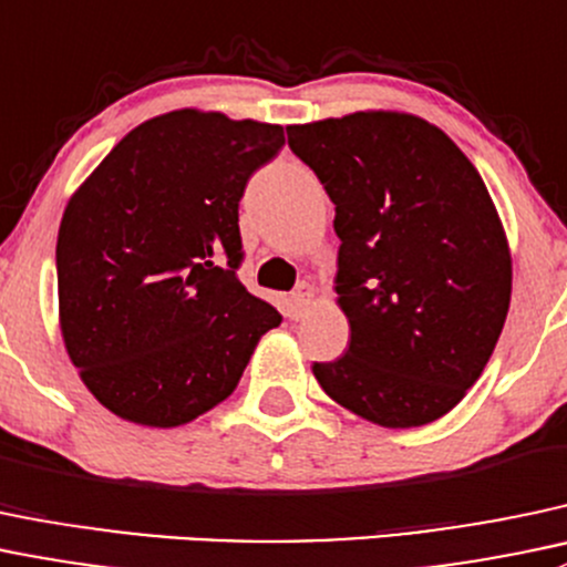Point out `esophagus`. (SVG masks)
Wrapping results in <instances>:
<instances>
[{
    "instance_id": "obj_1",
    "label": "esophagus",
    "mask_w": 567,
    "mask_h": 567,
    "mask_svg": "<svg viewBox=\"0 0 567 567\" xmlns=\"http://www.w3.org/2000/svg\"><path fill=\"white\" fill-rule=\"evenodd\" d=\"M309 303H312V288H309V285H299V288L290 293V318L299 320L309 309Z\"/></svg>"
}]
</instances>
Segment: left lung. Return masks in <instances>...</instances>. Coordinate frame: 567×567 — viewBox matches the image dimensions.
Segmentation results:
<instances>
[{"instance_id":"obj_1","label":"left lung","mask_w":567,"mask_h":567,"mask_svg":"<svg viewBox=\"0 0 567 567\" xmlns=\"http://www.w3.org/2000/svg\"><path fill=\"white\" fill-rule=\"evenodd\" d=\"M337 206V303L350 348L312 372L385 429L443 419L492 359L511 303V247L484 178L440 127L399 111L290 124Z\"/></svg>"}]
</instances>
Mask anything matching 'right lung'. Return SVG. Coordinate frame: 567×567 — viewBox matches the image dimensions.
Returning <instances> with one entry per match:
<instances>
[{"instance_id": "right-lung-1", "label": "right lung", "mask_w": 567, "mask_h": 567, "mask_svg": "<svg viewBox=\"0 0 567 567\" xmlns=\"http://www.w3.org/2000/svg\"><path fill=\"white\" fill-rule=\"evenodd\" d=\"M285 146L279 124L182 109L130 130L68 200L59 329L92 396L174 429L236 391L282 315L249 293L238 200Z\"/></svg>"}]
</instances>
